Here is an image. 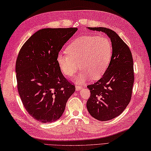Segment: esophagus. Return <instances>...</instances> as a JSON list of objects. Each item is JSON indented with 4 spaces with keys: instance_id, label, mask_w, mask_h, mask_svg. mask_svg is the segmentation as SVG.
Returning a JSON list of instances; mask_svg holds the SVG:
<instances>
[{
    "instance_id": "esophagus-1",
    "label": "esophagus",
    "mask_w": 151,
    "mask_h": 151,
    "mask_svg": "<svg viewBox=\"0 0 151 151\" xmlns=\"http://www.w3.org/2000/svg\"><path fill=\"white\" fill-rule=\"evenodd\" d=\"M76 89L77 91H79L82 89V86L81 85H79V84H76Z\"/></svg>"
}]
</instances>
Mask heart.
I'll return each mask as SVG.
<instances>
[{
	"instance_id": "1",
	"label": "heart",
	"mask_w": 151,
	"mask_h": 151,
	"mask_svg": "<svg viewBox=\"0 0 151 151\" xmlns=\"http://www.w3.org/2000/svg\"><path fill=\"white\" fill-rule=\"evenodd\" d=\"M111 56L112 45L108 38L85 35L70 43L67 53L59 52L56 60L60 70L67 77L74 75L80 66L83 70L76 80L83 83L91 77L93 79H100L107 69Z\"/></svg>"
}]
</instances>
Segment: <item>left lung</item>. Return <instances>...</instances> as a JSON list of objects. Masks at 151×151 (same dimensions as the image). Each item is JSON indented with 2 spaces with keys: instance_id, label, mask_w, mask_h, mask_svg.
Returning <instances> with one entry per match:
<instances>
[{
  "instance_id": "1",
  "label": "left lung",
  "mask_w": 151,
  "mask_h": 151,
  "mask_svg": "<svg viewBox=\"0 0 151 151\" xmlns=\"http://www.w3.org/2000/svg\"><path fill=\"white\" fill-rule=\"evenodd\" d=\"M101 31L111 42L112 56L102 78L87 87L90 97L86 103L94 119L108 121L118 116L129 104L134 83L133 61L129 48L116 33L106 27H87Z\"/></svg>"
}]
</instances>
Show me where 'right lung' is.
Wrapping results in <instances>:
<instances>
[{"label":"right lung","mask_w":151,"mask_h":151,"mask_svg":"<svg viewBox=\"0 0 151 151\" xmlns=\"http://www.w3.org/2000/svg\"><path fill=\"white\" fill-rule=\"evenodd\" d=\"M77 28H45L36 32L22 47L16 62L17 87L32 117L43 123L58 120L75 86L64 78L57 55Z\"/></svg>","instance_id":"1"}]
</instances>
